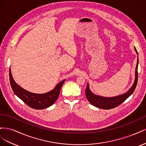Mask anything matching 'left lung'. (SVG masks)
<instances>
[{"instance_id": "left-lung-1", "label": "left lung", "mask_w": 146, "mask_h": 146, "mask_svg": "<svg viewBox=\"0 0 146 146\" xmlns=\"http://www.w3.org/2000/svg\"><path fill=\"white\" fill-rule=\"evenodd\" d=\"M135 49L136 52L138 54V52L135 47ZM138 60H137V64L136 67V70H135V80L134 82L133 85H132L131 88L126 93L116 96L113 97V98H104V97H102L99 96H97L90 91L89 88V85L88 83L87 84V86L85 90V94L88 100L89 101V102L94 105V107H98L99 108L104 109V110H109L114 108L119 105H121L122 103H123L129 96H130L133 92H134L137 82H138Z\"/></svg>"}]
</instances>
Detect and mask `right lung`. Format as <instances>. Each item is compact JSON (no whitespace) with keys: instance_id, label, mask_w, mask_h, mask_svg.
<instances>
[{"instance_id":"right-lung-1","label":"right lung","mask_w":146,"mask_h":146,"mask_svg":"<svg viewBox=\"0 0 146 146\" xmlns=\"http://www.w3.org/2000/svg\"><path fill=\"white\" fill-rule=\"evenodd\" d=\"M10 82L14 93L30 107L42 110L50 107L58 99L61 88L65 80L60 82L53 90L44 94H35L20 87L13 80L10 68Z\"/></svg>"}]
</instances>
